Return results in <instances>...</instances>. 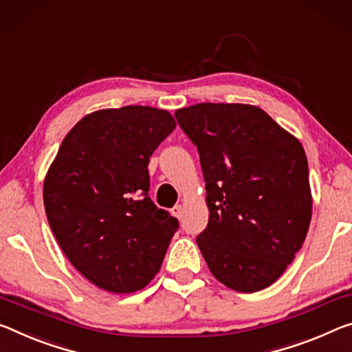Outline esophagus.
Wrapping results in <instances>:
<instances>
[{
  "mask_svg": "<svg viewBox=\"0 0 352 352\" xmlns=\"http://www.w3.org/2000/svg\"><path fill=\"white\" fill-rule=\"evenodd\" d=\"M170 213H172V216H175V217H178V219H180V217L183 216V206L182 205H175L174 208L170 210Z\"/></svg>",
  "mask_w": 352,
  "mask_h": 352,
  "instance_id": "obj_1",
  "label": "esophagus"
}]
</instances>
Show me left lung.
<instances>
[{"instance_id": "1", "label": "left lung", "mask_w": 352, "mask_h": 352, "mask_svg": "<svg viewBox=\"0 0 352 352\" xmlns=\"http://www.w3.org/2000/svg\"><path fill=\"white\" fill-rule=\"evenodd\" d=\"M175 117L197 147L206 183L210 217L197 246L210 271L239 293L272 285L311 219L302 146L252 104L199 103Z\"/></svg>"}]
</instances>
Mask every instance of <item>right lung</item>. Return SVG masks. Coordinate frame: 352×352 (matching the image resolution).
Returning a JSON list of instances; mask_svg holds the SVG:
<instances>
[{
  "instance_id": "1",
  "label": "right lung",
  "mask_w": 352,
  "mask_h": 352,
  "mask_svg": "<svg viewBox=\"0 0 352 352\" xmlns=\"http://www.w3.org/2000/svg\"><path fill=\"white\" fill-rule=\"evenodd\" d=\"M167 111L87 114L64 138L43 182L48 224L70 263L111 293H135L163 263L178 221L148 197V160L174 131Z\"/></svg>"
}]
</instances>
